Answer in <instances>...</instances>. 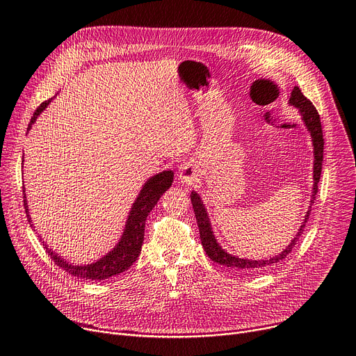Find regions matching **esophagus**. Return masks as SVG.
Listing matches in <instances>:
<instances>
[{
  "mask_svg": "<svg viewBox=\"0 0 356 356\" xmlns=\"http://www.w3.org/2000/svg\"><path fill=\"white\" fill-rule=\"evenodd\" d=\"M200 174H198V169L195 165L193 163H184L179 168V172H178V179L179 182L185 184V185H191L194 182H197Z\"/></svg>",
  "mask_w": 356,
  "mask_h": 356,
  "instance_id": "obj_1",
  "label": "esophagus"
}]
</instances>
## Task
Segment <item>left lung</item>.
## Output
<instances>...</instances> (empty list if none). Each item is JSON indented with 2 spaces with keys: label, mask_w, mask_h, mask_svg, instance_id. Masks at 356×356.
Segmentation results:
<instances>
[{
  "label": "left lung",
  "mask_w": 356,
  "mask_h": 356,
  "mask_svg": "<svg viewBox=\"0 0 356 356\" xmlns=\"http://www.w3.org/2000/svg\"><path fill=\"white\" fill-rule=\"evenodd\" d=\"M289 104L298 108L300 117L306 126L307 131L310 133L312 136V142H313V155H314V161H313V190H312V198H310V206L309 210L304 216L302 223L296 234V238L291 241V243L286 246L281 253L278 255L273 257V258H266V259H246V258H239L236 255H232L227 250H225L220 243L217 242L211 223H210V218H209V213L207 209L204 206V202H202L201 197L193 191L191 193V202H193V209H194V214L197 218V225L200 229V239H201V245L204 248L207 257L220 264V265H225L227 268L236 269V270H241L243 274H250L253 275L255 273H259V270H264L265 268L278 264L280 261H282L289 253L293 250V248L296 246L298 238L301 236V233L304 232V227H306V223L309 220L310 211H312V204L314 202V198L317 195V182L320 181V174H321V162H323V131H321V123H320V115L316 110V107L312 104V101L307 99L306 97L302 95L301 90L298 87H294L291 97L289 99Z\"/></svg>",
  "instance_id": "1"
}]
</instances>
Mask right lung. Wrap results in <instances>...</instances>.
<instances>
[{
  "label": "right lung",
  "mask_w": 356,
  "mask_h": 356,
  "mask_svg": "<svg viewBox=\"0 0 356 356\" xmlns=\"http://www.w3.org/2000/svg\"><path fill=\"white\" fill-rule=\"evenodd\" d=\"M52 98L42 103L38 110L33 114L30 124L27 127V133L31 129V126L35 124L38 120L39 114L49 106ZM24 161V159H23ZM174 181V172L172 171H162L152 178H149L145 185L142 187L136 201L133 202V206L129 211L124 230L120 241L117 242V245L108 252L103 258H99L98 261L88 264V265H74L71 262H67L66 259L60 258L58 253H55L52 249H49V246L43 242L44 249L47 253L55 261L58 266H60L65 273L71 274L76 278H83V280H92V281H101V280H107L110 277L118 275L124 273L126 269H129L136 259L140 255L142 250V243L145 239V222L158 201L161 195L171 187ZM24 193V191H23ZM24 209L29 222L31 223V218L29 214V206H27V200L24 194ZM33 227V225H30Z\"/></svg>",
  "instance_id": "obj_1"
}]
</instances>
